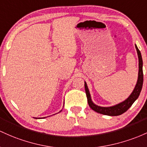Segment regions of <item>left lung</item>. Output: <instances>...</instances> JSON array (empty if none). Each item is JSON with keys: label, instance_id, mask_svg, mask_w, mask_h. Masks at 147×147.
<instances>
[{"label": "left lung", "instance_id": "left-lung-1", "mask_svg": "<svg viewBox=\"0 0 147 147\" xmlns=\"http://www.w3.org/2000/svg\"><path fill=\"white\" fill-rule=\"evenodd\" d=\"M136 48L137 50V53H138V58H139V72H138V82H137L135 89L133 90L131 94L130 95L129 97H128L127 99L125 100L124 101L111 107L98 106V105H95L94 103L92 101L91 96H90V92H89L88 87H87V83L85 82V89L87 98V102H88V104L90 105V108H91L94 111L100 114H103V115H108V116H118V115H121V114L124 113L125 112L127 111V110H128V108L133 105V103H134L137 98H138L140 92H141L143 85V62L142 58L141 53H140V50L138 49V48L136 45Z\"/></svg>", "mask_w": 147, "mask_h": 147}]
</instances>
